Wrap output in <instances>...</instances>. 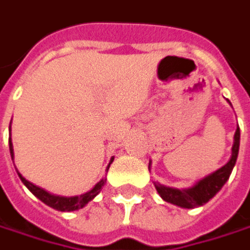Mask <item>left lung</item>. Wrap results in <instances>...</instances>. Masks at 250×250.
<instances>
[{
	"label": "left lung",
	"mask_w": 250,
	"mask_h": 250,
	"mask_svg": "<svg viewBox=\"0 0 250 250\" xmlns=\"http://www.w3.org/2000/svg\"><path fill=\"white\" fill-rule=\"evenodd\" d=\"M239 137H241V131L238 127L235 131V137H233L235 141H233L232 146V157L223 168L215 170L214 173L208 175L207 178L197 182L193 188L186 190L172 189V188H167V186L155 183L157 191L161 194V197L168 203L179 206L182 208H196V207H200L203 204H206L221 190V188L225 185V182L229 179V175L232 172L236 158H238Z\"/></svg>",
	"instance_id": "1"
}]
</instances>
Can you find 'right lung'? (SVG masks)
I'll use <instances>...</instances> for the list:
<instances>
[{
  "mask_svg": "<svg viewBox=\"0 0 250 250\" xmlns=\"http://www.w3.org/2000/svg\"><path fill=\"white\" fill-rule=\"evenodd\" d=\"M9 151H11V157H14V149H12V143H11V138H9ZM113 162V158H112V161H110V164ZM110 164L107 165V169L110 167ZM19 175V178L23 182V185L26 186L27 189L30 190L36 197H38L39 200H42L44 204H47L50 206L51 208H54V210H59V211H74V210H80L82 208L83 206H86L88 204V201H91L96 196V194H99V191L102 190L104 188V185L106 183V179H102L101 182H98L96 185H95V188L92 190H89L88 193H85V194H81V196H75V197H60V196H54V194H50L47 193L46 190L40 189L38 186H35L33 183H30V182H27L21 173H18Z\"/></svg>",
  "mask_w": 250,
  "mask_h": 250,
  "instance_id": "add662e5",
  "label": "right lung"
}]
</instances>
